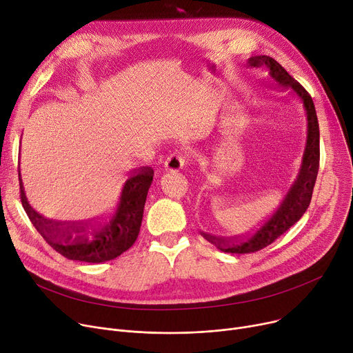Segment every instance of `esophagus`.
Instances as JSON below:
<instances>
[{
	"mask_svg": "<svg viewBox=\"0 0 353 353\" xmlns=\"http://www.w3.org/2000/svg\"><path fill=\"white\" fill-rule=\"evenodd\" d=\"M183 165H185V159L178 152L168 155L167 159H165V168H167V171L170 172H179L181 170H183Z\"/></svg>",
	"mask_w": 353,
	"mask_h": 353,
	"instance_id": "obj_1",
	"label": "esophagus"
}]
</instances>
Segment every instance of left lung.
<instances>
[{
  "label": "left lung",
  "mask_w": 353,
  "mask_h": 353,
  "mask_svg": "<svg viewBox=\"0 0 353 353\" xmlns=\"http://www.w3.org/2000/svg\"><path fill=\"white\" fill-rule=\"evenodd\" d=\"M246 64L254 68L266 70L269 78L275 82V87L289 90L291 95L299 101L306 117V139L301 167L295 181L289 186L288 192L282 198L279 206H276L274 214L265 219L254 234L239 241H226L225 238L203 234L206 239L216 245L219 251L228 254L256 252L271 245L278 236L296 223L310 203L319 170V123L312 98L274 58L268 55H255L248 58Z\"/></svg>",
  "instance_id": "1"
}]
</instances>
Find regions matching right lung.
I'll return each instance as SVG.
<instances>
[{"mask_svg":"<svg viewBox=\"0 0 353 353\" xmlns=\"http://www.w3.org/2000/svg\"><path fill=\"white\" fill-rule=\"evenodd\" d=\"M19 175L21 202L41 234L54 250L72 261L101 263L115 259L134 245L139 234L150 186L154 179L151 167L141 168L122 183L108 216L99 223H59L46 219L30 205Z\"/></svg>","mask_w":353,"mask_h":353,"instance_id":"add662e5","label":"right lung"}]
</instances>
